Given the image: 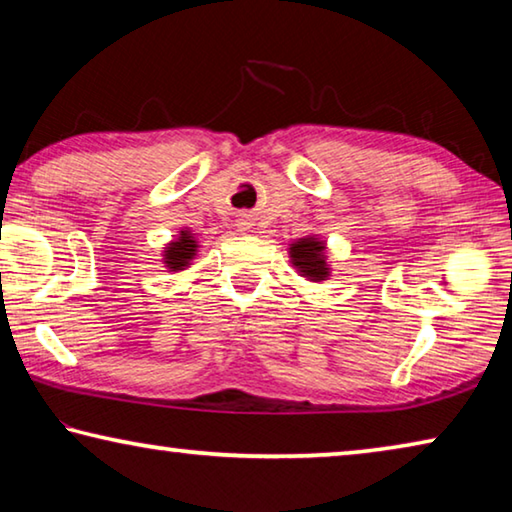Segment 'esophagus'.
I'll list each match as a JSON object with an SVG mask.
<instances>
[{"instance_id": "1", "label": "esophagus", "mask_w": 512, "mask_h": 512, "mask_svg": "<svg viewBox=\"0 0 512 512\" xmlns=\"http://www.w3.org/2000/svg\"><path fill=\"white\" fill-rule=\"evenodd\" d=\"M237 228H239L241 232H246V230L250 228V219H248L246 214H244V216H239V219H237Z\"/></svg>"}]
</instances>
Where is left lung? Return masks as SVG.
<instances>
[{
	"label": "left lung",
	"instance_id": "left-lung-1",
	"mask_svg": "<svg viewBox=\"0 0 512 512\" xmlns=\"http://www.w3.org/2000/svg\"><path fill=\"white\" fill-rule=\"evenodd\" d=\"M289 257L293 268H298L302 277H307L311 282H323L329 277L325 244L316 237H305L293 241L289 246Z\"/></svg>",
	"mask_w": 512,
	"mask_h": 512
}]
</instances>
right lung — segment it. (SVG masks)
<instances>
[{
    "instance_id": "1",
    "label": "right lung",
    "mask_w": 512,
    "mask_h": 512,
    "mask_svg": "<svg viewBox=\"0 0 512 512\" xmlns=\"http://www.w3.org/2000/svg\"><path fill=\"white\" fill-rule=\"evenodd\" d=\"M196 248H198V241L192 237V232L180 230L178 239L171 241V244H167V248H164L162 253L164 264H167V268H171V271H183V268L189 266V262L194 259Z\"/></svg>"
}]
</instances>
